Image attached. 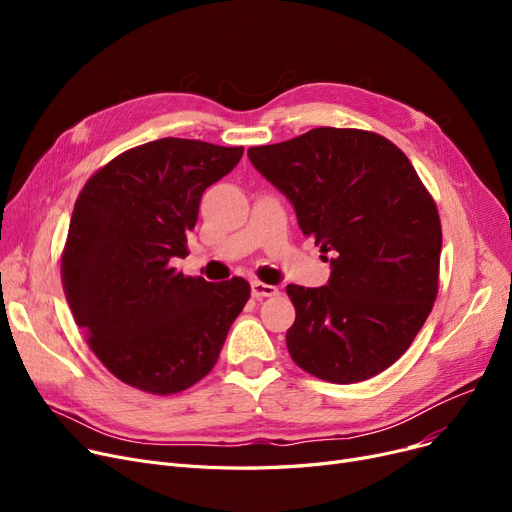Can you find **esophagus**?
<instances>
[{
    "label": "esophagus",
    "mask_w": 512,
    "mask_h": 512,
    "mask_svg": "<svg viewBox=\"0 0 512 512\" xmlns=\"http://www.w3.org/2000/svg\"><path fill=\"white\" fill-rule=\"evenodd\" d=\"M251 292H253V297H255V299L278 297V294H280V290H278L276 286H272V284H263V282H259V280L251 282Z\"/></svg>",
    "instance_id": "1"
}]
</instances>
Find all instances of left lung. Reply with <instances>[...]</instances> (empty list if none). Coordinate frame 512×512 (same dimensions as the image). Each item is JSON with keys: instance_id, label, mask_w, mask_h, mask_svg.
Returning a JSON list of instances; mask_svg holds the SVG:
<instances>
[{"instance_id": "left-lung-1", "label": "left lung", "mask_w": 512, "mask_h": 512, "mask_svg": "<svg viewBox=\"0 0 512 512\" xmlns=\"http://www.w3.org/2000/svg\"><path fill=\"white\" fill-rule=\"evenodd\" d=\"M290 199L305 236L332 253L326 286L288 284L292 361L319 380L355 384L405 355L438 297L442 226L409 157L382 134L313 128L249 149Z\"/></svg>"}]
</instances>
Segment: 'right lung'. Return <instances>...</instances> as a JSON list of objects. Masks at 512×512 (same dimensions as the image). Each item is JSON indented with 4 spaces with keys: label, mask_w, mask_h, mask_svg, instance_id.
Listing matches in <instances>:
<instances>
[{
    "label": "right lung",
    "mask_w": 512,
    "mask_h": 512,
    "mask_svg": "<svg viewBox=\"0 0 512 512\" xmlns=\"http://www.w3.org/2000/svg\"><path fill=\"white\" fill-rule=\"evenodd\" d=\"M245 147L159 139L132 147L83 186L62 251V284L95 357L132 388L168 396L218 363L232 321L251 297L247 280L207 282L172 265L205 188Z\"/></svg>",
    "instance_id": "right-lung-1"
}]
</instances>
